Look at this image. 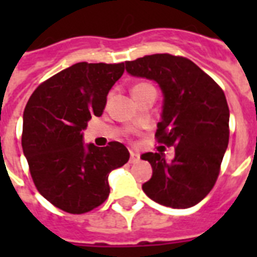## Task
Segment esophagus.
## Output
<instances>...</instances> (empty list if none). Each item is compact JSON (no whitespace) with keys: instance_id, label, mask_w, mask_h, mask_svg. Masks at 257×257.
I'll list each match as a JSON object with an SVG mask.
<instances>
[{"instance_id":"obj_1","label":"esophagus","mask_w":257,"mask_h":257,"mask_svg":"<svg viewBox=\"0 0 257 257\" xmlns=\"http://www.w3.org/2000/svg\"><path fill=\"white\" fill-rule=\"evenodd\" d=\"M139 160H140V156H139V153L131 152V159H129V161H131V163H137Z\"/></svg>"}]
</instances>
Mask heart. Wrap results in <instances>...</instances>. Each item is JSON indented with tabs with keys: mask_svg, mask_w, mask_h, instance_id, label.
Here are the masks:
<instances>
[{
	"mask_svg": "<svg viewBox=\"0 0 257 257\" xmlns=\"http://www.w3.org/2000/svg\"><path fill=\"white\" fill-rule=\"evenodd\" d=\"M151 90H155V92H156L155 86L148 84V82H139V84H136V85H133L132 94L133 97H139L141 96V94H144V93L151 92Z\"/></svg>",
	"mask_w": 257,
	"mask_h": 257,
	"instance_id": "heart-1",
	"label": "heart"
}]
</instances>
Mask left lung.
Returning <instances> with one entry per match:
<instances>
[{
	"mask_svg": "<svg viewBox=\"0 0 257 257\" xmlns=\"http://www.w3.org/2000/svg\"><path fill=\"white\" fill-rule=\"evenodd\" d=\"M126 72L160 85L164 93L159 144L175 147V159L161 152L144 153L153 175L143 191L171 208H189L211 192L229 140V109L223 89L195 62L168 53L125 61ZM161 148V147H160Z\"/></svg>",
	"mask_w": 257,
	"mask_h": 257,
	"instance_id": "obj_1",
	"label": "left lung"
}]
</instances>
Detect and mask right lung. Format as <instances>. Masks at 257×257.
I'll return each mask as SVG.
<instances>
[{
    "instance_id": "obj_1",
    "label": "right lung",
    "mask_w": 257,
    "mask_h": 257,
    "mask_svg": "<svg viewBox=\"0 0 257 257\" xmlns=\"http://www.w3.org/2000/svg\"><path fill=\"white\" fill-rule=\"evenodd\" d=\"M124 73L120 64L78 62L36 88L24 110L22 149L37 191L73 215L92 211L109 196L108 175L129 160L118 141L82 144V131L100 117L106 96Z\"/></svg>"
}]
</instances>
